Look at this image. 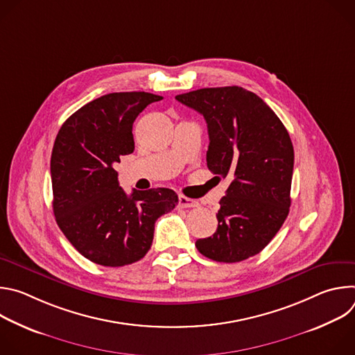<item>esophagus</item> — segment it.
<instances>
[{"label": "esophagus", "instance_id": "34e87169", "mask_svg": "<svg viewBox=\"0 0 355 355\" xmlns=\"http://www.w3.org/2000/svg\"><path fill=\"white\" fill-rule=\"evenodd\" d=\"M178 205H180V208L185 209V208H196L199 204H198L195 199H191V198H187L184 195H180L178 196Z\"/></svg>", "mask_w": 355, "mask_h": 355}]
</instances>
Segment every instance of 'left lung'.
Returning <instances> with one entry per match:
<instances>
[{"label":"left lung","mask_w":355,"mask_h":355,"mask_svg":"<svg viewBox=\"0 0 355 355\" xmlns=\"http://www.w3.org/2000/svg\"><path fill=\"white\" fill-rule=\"evenodd\" d=\"M175 99L204 115L208 168L232 178L219 202L218 229L196 240L198 251L219 263L259 254L289 214L293 146L288 130L259 95L237 85L200 88Z\"/></svg>","instance_id":"1"}]
</instances>
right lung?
<instances>
[{
  "instance_id": "add662e5",
  "label": "right lung",
  "mask_w": 355,
  "mask_h": 355,
  "mask_svg": "<svg viewBox=\"0 0 355 355\" xmlns=\"http://www.w3.org/2000/svg\"><path fill=\"white\" fill-rule=\"evenodd\" d=\"M163 99L143 91L112 92L76 111L60 128L50 159L53 214L81 256L104 267H123L146 256L156 220L178 204L168 188L119 187L114 166L133 153V122Z\"/></svg>"
}]
</instances>
